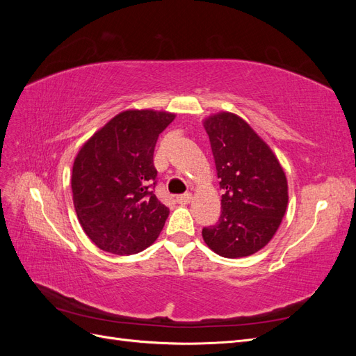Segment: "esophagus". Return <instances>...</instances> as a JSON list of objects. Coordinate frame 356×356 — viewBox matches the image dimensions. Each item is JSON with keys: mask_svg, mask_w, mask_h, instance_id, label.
<instances>
[{"mask_svg": "<svg viewBox=\"0 0 356 356\" xmlns=\"http://www.w3.org/2000/svg\"><path fill=\"white\" fill-rule=\"evenodd\" d=\"M191 199H193L191 193H184V195H181V196L177 197V202L181 203V204H188L191 202Z\"/></svg>", "mask_w": 356, "mask_h": 356, "instance_id": "1", "label": "esophagus"}]
</instances>
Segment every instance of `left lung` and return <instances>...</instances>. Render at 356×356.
I'll list each match as a JSON object with an SVG mask.
<instances>
[{
    "label": "left lung",
    "instance_id": "8db88e82",
    "mask_svg": "<svg viewBox=\"0 0 356 356\" xmlns=\"http://www.w3.org/2000/svg\"><path fill=\"white\" fill-rule=\"evenodd\" d=\"M220 178V220L202 230L211 250L225 258L252 255L275 236L288 204L285 172L243 118L218 113L203 122Z\"/></svg>",
    "mask_w": 356,
    "mask_h": 356
}]
</instances>
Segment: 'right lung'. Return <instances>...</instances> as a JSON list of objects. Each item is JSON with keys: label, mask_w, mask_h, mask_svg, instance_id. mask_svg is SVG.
Segmentation results:
<instances>
[{"label": "right lung", "mask_w": 356, "mask_h": 356, "mask_svg": "<svg viewBox=\"0 0 356 356\" xmlns=\"http://www.w3.org/2000/svg\"><path fill=\"white\" fill-rule=\"evenodd\" d=\"M174 118L166 111L127 110L80 148L71 177L74 208L84 233L102 251L131 255L159 238L169 208L153 191V154Z\"/></svg>", "instance_id": "obj_1"}]
</instances>
